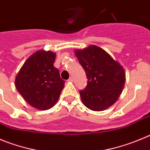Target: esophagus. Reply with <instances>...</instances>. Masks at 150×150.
Instances as JSON below:
<instances>
[{"mask_svg":"<svg viewBox=\"0 0 150 150\" xmlns=\"http://www.w3.org/2000/svg\"><path fill=\"white\" fill-rule=\"evenodd\" d=\"M68 81L69 82H72V81H73V78H72V77H70V78H69L68 79Z\"/></svg>","mask_w":150,"mask_h":150,"instance_id":"34e87169","label":"esophagus"}]
</instances>
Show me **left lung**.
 Instances as JSON below:
<instances>
[{
  "mask_svg": "<svg viewBox=\"0 0 150 150\" xmlns=\"http://www.w3.org/2000/svg\"><path fill=\"white\" fill-rule=\"evenodd\" d=\"M75 53L88 79L86 88L79 92L83 104L93 111H103L111 107L125 83L122 66L97 46L77 50Z\"/></svg>",
  "mask_w": 150,
  "mask_h": 150,
  "instance_id": "1",
  "label": "left lung"
}]
</instances>
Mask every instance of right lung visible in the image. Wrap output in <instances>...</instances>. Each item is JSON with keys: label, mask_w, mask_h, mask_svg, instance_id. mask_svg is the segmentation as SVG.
Listing matches in <instances>:
<instances>
[{"label": "right lung", "mask_w": 150, "mask_h": 150, "mask_svg": "<svg viewBox=\"0 0 150 150\" xmlns=\"http://www.w3.org/2000/svg\"><path fill=\"white\" fill-rule=\"evenodd\" d=\"M55 53L39 50L29 57L15 78L17 90L32 107L47 110L58 101L64 86L54 67Z\"/></svg>", "instance_id": "add662e5"}]
</instances>
